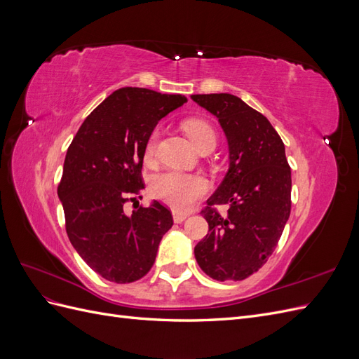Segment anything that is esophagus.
<instances>
[{"instance_id": "1", "label": "esophagus", "mask_w": 359, "mask_h": 359, "mask_svg": "<svg viewBox=\"0 0 359 359\" xmlns=\"http://www.w3.org/2000/svg\"><path fill=\"white\" fill-rule=\"evenodd\" d=\"M187 214H181V212H173V222H175V223H182L184 220H186L187 219Z\"/></svg>"}]
</instances>
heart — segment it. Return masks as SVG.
<instances>
[{"mask_svg": "<svg viewBox=\"0 0 359 359\" xmlns=\"http://www.w3.org/2000/svg\"><path fill=\"white\" fill-rule=\"evenodd\" d=\"M184 132L193 145L201 149L206 144L215 145V133L212 127L203 119L191 118L184 121ZM158 135L153 132L145 144V157L153 158L157 148ZM210 191V182L198 173H182L177 170H166L158 173L151 182V193L163 203L169 205L177 211H187Z\"/></svg>", "mask_w": 359, "mask_h": 359, "instance_id": "obj_1", "label": "heart"}]
</instances>
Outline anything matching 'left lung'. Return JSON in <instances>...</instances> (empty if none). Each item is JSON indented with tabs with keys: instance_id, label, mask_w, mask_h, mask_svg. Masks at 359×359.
I'll use <instances>...</instances> for the list:
<instances>
[{
	"instance_id": "obj_1",
	"label": "left lung",
	"mask_w": 359,
	"mask_h": 359,
	"mask_svg": "<svg viewBox=\"0 0 359 359\" xmlns=\"http://www.w3.org/2000/svg\"><path fill=\"white\" fill-rule=\"evenodd\" d=\"M193 102L219 118L229 144V170L201 211L208 233L194 247L206 276L240 281L273 255L290 215V166L285 144L260 112L232 94H193ZM227 204L228 214L216 211Z\"/></svg>"
}]
</instances>
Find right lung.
Wrapping results in <instances>:
<instances>
[{
  "mask_svg": "<svg viewBox=\"0 0 359 359\" xmlns=\"http://www.w3.org/2000/svg\"><path fill=\"white\" fill-rule=\"evenodd\" d=\"M181 94L126 86L86 116L73 137L58 184L66 231L76 252L103 278L132 283L154 265L158 244L173 224L154 201L126 215L145 187V144L163 116L182 106ZM140 198V196H139Z\"/></svg>",
  "mask_w": 359,
  "mask_h": 359,
  "instance_id": "obj_1",
  "label": "right lung"
}]
</instances>
